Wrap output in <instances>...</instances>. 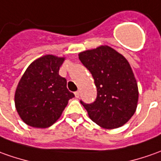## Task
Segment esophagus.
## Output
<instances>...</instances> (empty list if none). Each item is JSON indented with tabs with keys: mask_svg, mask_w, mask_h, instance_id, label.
Masks as SVG:
<instances>
[{
	"mask_svg": "<svg viewBox=\"0 0 161 161\" xmlns=\"http://www.w3.org/2000/svg\"><path fill=\"white\" fill-rule=\"evenodd\" d=\"M75 96H76V98H79V91L75 92Z\"/></svg>",
	"mask_w": 161,
	"mask_h": 161,
	"instance_id": "34e87169",
	"label": "esophagus"
}]
</instances>
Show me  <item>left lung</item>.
Here are the masks:
<instances>
[{
	"label": "left lung",
	"instance_id": "8db88e82",
	"mask_svg": "<svg viewBox=\"0 0 161 161\" xmlns=\"http://www.w3.org/2000/svg\"><path fill=\"white\" fill-rule=\"evenodd\" d=\"M79 60L94 78L97 97L92 103H80L99 126L115 129L135 114L138 89L130 65L121 53L107 46L79 53Z\"/></svg>",
	"mask_w": 161,
	"mask_h": 161
}]
</instances>
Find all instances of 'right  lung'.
<instances>
[{
    "label": "right lung",
    "mask_w": 161,
    "mask_h": 161,
    "mask_svg": "<svg viewBox=\"0 0 161 161\" xmlns=\"http://www.w3.org/2000/svg\"><path fill=\"white\" fill-rule=\"evenodd\" d=\"M64 58L45 55L27 68L15 94L16 111L26 124L48 128L57 121L69 99L75 97L59 75Z\"/></svg>",
    "instance_id": "1"
}]
</instances>
